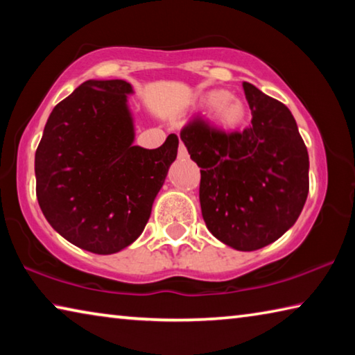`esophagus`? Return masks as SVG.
I'll use <instances>...</instances> for the list:
<instances>
[{"label": "esophagus", "mask_w": 355, "mask_h": 355, "mask_svg": "<svg viewBox=\"0 0 355 355\" xmlns=\"http://www.w3.org/2000/svg\"><path fill=\"white\" fill-rule=\"evenodd\" d=\"M178 158H188V150H186L184 144L180 141V147H178Z\"/></svg>", "instance_id": "1"}]
</instances>
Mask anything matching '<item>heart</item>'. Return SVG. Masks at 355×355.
Returning <instances> with one entry per match:
<instances>
[{"mask_svg": "<svg viewBox=\"0 0 355 355\" xmlns=\"http://www.w3.org/2000/svg\"><path fill=\"white\" fill-rule=\"evenodd\" d=\"M207 105L213 106V111L220 122L224 123H238L244 117V105L227 92H211L207 97Z\"/></svg>", "mask_w": 355, "mask_h": 355, "instance_id": "1", "label": "heart"}]
</instances>
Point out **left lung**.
Wrapping results in <instances>:
<instances>
[{
	"instance_id": "left-lung-1",
	"label": "left lung",
	"mask_w": 355,
	"mask_h": 355,
	"mask_svg": "<svg viewBox=\"0 0 355 355\" xmlns=\"http://www.w3.org/2000/svg\"><path fill=\"white\" fill-rule=\"evenodd\" d=\"M252 122L225 131L200 116L180 137L200 167V207L213 235L236 250H257L297 220L309 196V152L291 111L243 83Z\"/></svg>"
}]
</instances>
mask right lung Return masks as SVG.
<instances>
[{"instance_id": "right-lung-1", "label": "right lung", "mask_w": 355, "mask_h": 355, "mask_svg": "<svg viewBox=\"0 0 355 355\" xmlns=\"http://www.w3.org/2000/svg\"><path fill=\"white\" fill-rule=\"evenodd\" d=\"M131 84L89 80L55 106L35 150V194L59 235L110 255L141 235L178 136L153 150L133 146Z\"/></svg>"}]
</instances>
